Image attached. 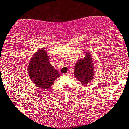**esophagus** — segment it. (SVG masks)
Wrapping results in <instances>:
<instances>
[{
	"label": "esophagus",
	"instance_id": "34e87169",
	"mask_svg": "<svg viewBox=\"0 0 129 129\" xmlns=\"http://www.w3.org/2000/svg\"><path fill=\"white\" fill-rule=\"evenodd\" d=\"M64 75H65V76H68V75H69V73H65V74H64Z\"/></svg>",
	"mask_w": 129,
	"mask_h": 129
}]
</instances>
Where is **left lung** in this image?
<instances>
[{
    "label": "left lung",
    "mask_w": 129,
    "mask_h": 129,
    "mask_svg": "<svg viewBox=\"0 0 129 129\" xmlns=\"http://www.w3.org/2000/svg\"><path fill=\"white\" fill-rule=\"evenodd\" d=\"M92 58L90 53H86L84 60H80L76 63L75 67V76L82 85H86L93 79L94 69Z\"/></svg>",
    "instance_id": "1"
}]
</instances>
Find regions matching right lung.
Instances as JSON below:
<instances>
[{"label": "right lung", "instance_id": "right-lung-1", "mask_svg": "<svg viewBox=\"0 0 129 129\" xmlns=\"http://www.w3.org/2000/svg\"><path fill=\"white\" fill-rule=\"evenodd\" d=\"M29 76L37 86L47 89L60 75L49 62V58L44 50L35 53L28 67Z\"/></svg>", "mask_w": 129, "mask_h": 129}]
</instances>
